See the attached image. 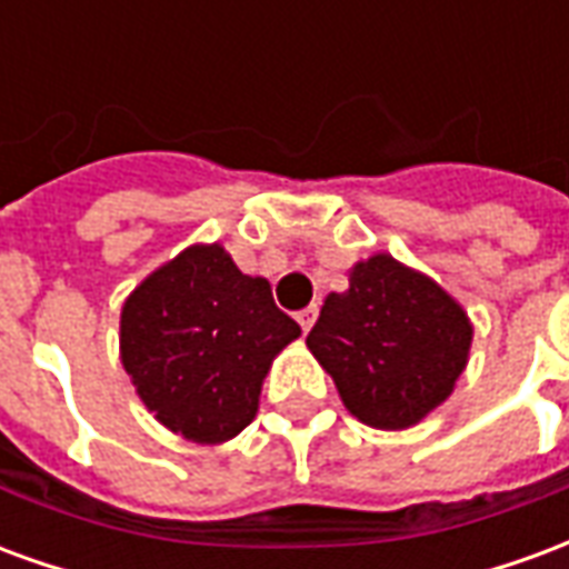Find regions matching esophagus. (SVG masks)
<instances>
[{
  "label": "esophagus",
  "mask_w": 569,
  "mask_h": 569,
  "mask_svg": "<svg viewBox=\"0 0 569 569\" xmlns=\"http://www.w3.org/2000/svg\"><path fill=\"white\" fill-rule=\"evenodd\" d=\"M317 313H320V308H317V305H310V308H305L301 313H298V322H301V329H305V332H310V329H313Z\"/></svg>",
  "instance_id": "esophagus-1"
}]
</instances>
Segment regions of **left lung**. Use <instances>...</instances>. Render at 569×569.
Instances as JSON below:
<instances>
[{
    "label": "left lung",
    "mask_w": 569,
    "mask_h": 569,
    "mask_svg": "<svg viewBox=\"0 0 569 569\" xmlns=\"http://www.w3.org/2000/svg\"><path fill=\"white\" fill-rule=\"evenodd\" d=\"M329 292L308 350L366 427L408 429L439 408L463 375L472 322L432 277L375 252Z\"/></svg>",
    "instance_id": "8db88e82"
}]
</instances>
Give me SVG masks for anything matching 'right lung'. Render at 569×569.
Masks as SVG:
<instances>
[{"label": "right lung", "mask_w": 569, "mask_h": 569, "mask_svg": "<svg viewBox=\"0 0 569 569\" xmlns=\"http://www.w3.org/2000/svg\"><path fill=\"white\" fill-rule=\"evenodd\" d=\"M301 326L273 305L222 243H191L121 308V366L154 420L194 445H222L252 423L273 357Z\"/></svg>", "instance_id": "right-lung-1"}]
</instances>
